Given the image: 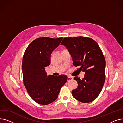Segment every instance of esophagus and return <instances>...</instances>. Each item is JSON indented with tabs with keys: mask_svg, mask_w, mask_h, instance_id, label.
Returning <instances> with one entry per match:
<instances>
[{
	"mask_svg": "<svg viewBox=\"0 0 123 123\" xmlns=\"http://www.w3.org/2000/svg\"><path fill=\"white\" fill-rule=\"evenodd\" d=\"M73 79V77H68V78H67V81L68 82L70 81H71Z\"/></svg>",
	"mask_w": 123,
	"mask_h": 123,
	"instance_id": "1",
	"label": "esophagus"
}]
</instances>
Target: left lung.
Here are the masks:
<instances>
[{"instance_id":"8db88e82","label":"left lung","mask_w":123,"mask_h":123,"mask_svg":"<svg viewBox=\"0 0 123 123\" xmlns=\"http://www.w3.org/2000/svg\"><path fill=\"white\" fill-rule=\"evenodd\" d=\"M61 45L68 49L73 65L85 72L82 79L74 77L78 85L72 90L73 97L82 103L92 102L98 97L105 81L106 61L99 45L92 39L82 36L65 38Z\"/></svg>"}]
</instances>
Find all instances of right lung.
<instances>
[{
	"mask_svg": "<svg viewBox=\"0 0 123 123\" xmlns=\"http://www.w3.org/2000/svg\"><path fill=\"white\" fill-rule=\"evenodd\" d=\"M62 39L61 37L37 38L29 45L24 54V84L30 97L39 104L47 105L56 100L60 89L67 82L66 75L48 76L45 68L50 65L51 53Z\"/></svg>",
	"mask_w": 123,
	"mask_h": 123,
	"instance_id": "add662e5",
	"label": "right lung"
}]
</instances>
